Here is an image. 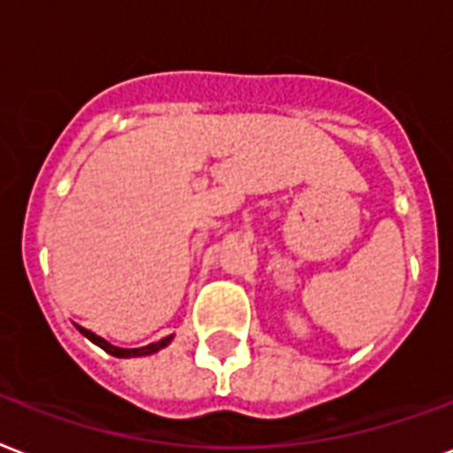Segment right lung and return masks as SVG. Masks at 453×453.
<instances>
[{"instance_id": "add662e5", "label": "right lung", "mask_w": 453, "mask_h": 453, "mask_svg": "<svg viewBox=\"0 0 453 453\" xmlns=\"http://www.w3.org/2000/svg\"><path fill=\"white\" fill-rule=\"evenodd\" d=\"M78 330H81L85 337H88L89 342H95L96 347H102L106 354H111V357H119V358H133V357H150V354H157V351H161L164 347H168L173 342V334H168V337H164V340L158 342H151V344H147V347H137V349H120V347H113L111 342H106L104 337H99V334H95L92 330H88V327H81L78 326Z\"/></svg>"}]
</instances>
